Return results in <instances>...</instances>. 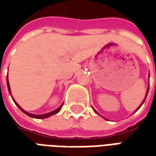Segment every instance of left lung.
<instances>
[{
  "mask_svg": "<svg viewBox=\"0 0 156 156\" xmlns=\"http://www.w3.org/2000/svg\"><path fill=\"white\" fill-rule=\"evenodd\" d=\"M149 88H150V85H149V86H148V89H147V93H146V96H145V98H144V101H143V103H142V104H141L140 105V107H139V108H140L141 106H142V105H143V104H144V100H145V98H146V97H147V94H148V92H149ZM139 108H138V109H139ZM137 109V110H138ZM137 110H136V111H137ZM96 112V111H95Z\"/></svg>",
  "mask_w": 156,
  "mask_h": 156,
  "instance_id": "obj_1",
  "label": "left lung"
}]
</instances>
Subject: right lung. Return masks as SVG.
<instances>
[{"label":"right lung","instance_id":"right-lung-1","mask_svg":"<svg viewBox=\"0 0 156 156\" xmlns=\"http://www.w3.org/2000/svg\"><path fill=\"white\" fill-rule=\"evenodd\" d=\"M6 83H7V88H8V91H9V93H10V94H11V88H10V85H9L8 77H7V76H6ZM12 99H13V98H12ZM13 101H14V103L16 104V106H17L19 108H20V110H21V111L23 112V113H24V114H26L27 115H28L29 117L35 118V119H46V118L49 117V116H51V115H55V114H57V113H58V112L60 111V109H61L62 106V105H63V104H62V105L61 106L59 107V108H57V109H55L54 111L51 112V113H48V114H45V115H32V114H30V113H28V112H27V111H25V110H23V109H22V108H21V107H20L18 105H17V103H16V101L14 100V99H13Z\"/></svg>","mask_w":156,"mask_h":156}]
</instances>
